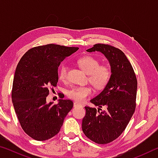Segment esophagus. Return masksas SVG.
<instances>
[{
  "mask_svg": "<svg viewBox=\"0 0 158 158\" xmlns=\"http://www.w3.org/2000/svg\"><path fill=\"white\" fill-rule=\"evenodd\" d=\"M81 106V105H80L79 103L77 102H75L74 103V107H77V106Z\"/></svg>",
  "mask_w": 158,
  "mask_h": 158,
  "instance_id": "esophagus-1",
  "label": "esophagus"
}]
</instances>
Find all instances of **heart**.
<instances>
[{"label":"heart","instance_id":"obj_1","mask_svg":"<svg viewBox=\"0 0 158 158\" xmlns=\"http://www.w3.org/2000/svg\"><path fill=\"white\" fill-rule=\"evenodd\" d=\"M78 65L88 74V79L97 89H102L109 84L111 77L110 68L106 65H100V61L91 56H85L77 60ZM68 65L62 64L58 71V77L61 81H65L68 77ZM93 92L89 85L74 86L68 90V97L78 102L84 101Z\"/></svg>","mask_w":158,"mask_h":158}]
</instances>
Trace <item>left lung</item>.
<instances>
[{
    "instance_id": "left-lung-1",
    "label": "left lung",
    "mask_w": 158,
    "mask_h": 158,
    "mask_svg": "<svg viewBox=\"0 0 158 158\" xmlns=\"http://www.w3.org/2000/svg\"><path fill=\"white\" fill-rule=\"evenodd\" d=\"M98 51L107 58L111 77L102 91L90 102L106 111L85 106L82 130L95 143L106 144L119 137L129 123L136 108L137 80L132 65L121 49L106 44H96L88 52Z\"/></svg>"
}]
</instances>
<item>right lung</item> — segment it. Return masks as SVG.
Listing matches in <instances>:
<instances>
[{
    "label": "right lung",
    "instance_id": "add662e5",
    "mask_svg": "<svg viewBox=\"0 0 158 158\" xmlns=\"http://www.w3.org/2000/svg\"><path fill=\"white\" fill-rule=\"evenodd\" d=\"M78 47L49 44L31 48L19 62L15 73L12 100L23 130L37 141H45L59 132L73 107L70 100L47 102L50 89L56 86L60 63ZM60 98H63L60 93Z\"/></svg>",
    "mask_w": 158,
    "mask_h": 158
}]
</instances>
